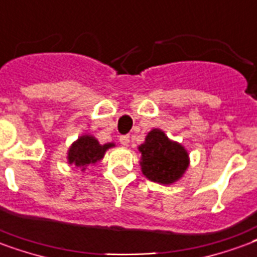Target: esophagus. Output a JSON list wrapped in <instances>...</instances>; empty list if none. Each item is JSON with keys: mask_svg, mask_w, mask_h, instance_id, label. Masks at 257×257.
<instances>
[{"mask_svg": "<svg viewBox=\"0 0 257 257\" xmlns=\"http://www.w3.org/2000/svg\"><path fill=\"white\" fill-rule=\"evenodd\" d=\"M119 142H120V145H123V146H128V144H130V137L120 136L119 137Z\"/></svg>", "mask_w": 257, "mask_h": 257, "instance_id": "esophagus-1", "label": "esophagus"}]
</instances>
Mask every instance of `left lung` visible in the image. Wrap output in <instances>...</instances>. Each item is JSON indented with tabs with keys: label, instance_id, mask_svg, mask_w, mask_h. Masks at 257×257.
Here are the masks:
<instances>
[{
	"label": "left lung",
	"instance_id": "8db88e82",
	"mask_svg": "<svg viewBox=\"0 0 257 257\" xmlns=\"http://www.w3.org/2000/svg\"><path fill=\"white\" fill-rule=\"evenodd\" d=\"M141 171L150 181L169 186L180 180L190 167V154L181 144L168 138L160 128L148 133L138 146Z\"/></svg>",
	"mask_w": 257,
	"mask_h": 257
}]
</instances>
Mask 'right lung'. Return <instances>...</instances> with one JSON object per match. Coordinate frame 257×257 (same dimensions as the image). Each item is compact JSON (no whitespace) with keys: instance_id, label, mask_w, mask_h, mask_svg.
<instances>
[{"instance_id":"add662e5","label":"right lung","mask_w":257,"mask_h":257,"mask_svg":"<svg viewBox=\"0 0 257 257\" xmlns=\"http://www.w3.org/2000/svg\"><path fill=\"white\" fill-rule=\"evenodd\" d=\"M113 146H115L113 142L101 145L93 136L82 134L78 137V140L70 145L67 150V164L81 168V171H85L86 167L101 161L105 152Z\"/></svg>"}]
</instances>
